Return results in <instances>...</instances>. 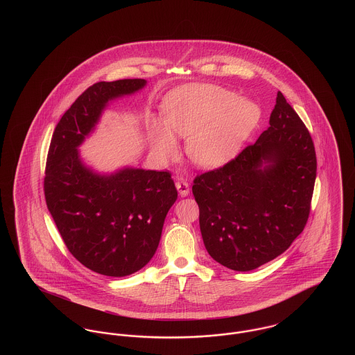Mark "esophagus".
Segmentation results:
<instances>
[{
    "instance_id": "34e87169",
    "label": "esophagus",
    "mask_w": 355,
    "mask_h": 355,
    "mask_svg": "<svg viewBox=\"0 0 355 355\" xmlns=\"http://www.w3.org/2000/svg\"><path fill=\"white\" fill-rule=\"evenodd\" d=\"M175 187H177V190H178V193H180L181 197L189 196L190 189H189V184L186 182L185 180H178V181L175 182Z\"/></svg>"
}]
</instances>
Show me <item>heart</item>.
<instances>
[{
	"instance_id": "1",
	"label": "heart",
	"mask_w": 355,
	"mask_h": 355,
	"mask_svg": "<svg viewBox=\"0 0 355 355\" xmlns=\"http://www.w3.org/2000/svg\"><path fill=\"white\" fill-rule=\"evenodd\" d=\"M164 121L152 119L148 135L152 153L166 161L177 153L174 138H186L189 158L205 169L229 161L259 119L253 102L213 85H190L173 90L162 103Z\"/></svg>"
}]
</instances>
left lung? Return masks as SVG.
Listing matches in <instances>:
<instances>
[{"label":"left lung","mask_w":355,"mask_h":355,"mask_svg":"<svg viewBox=\"0 0 355 355\" xmlns=\"http://www.w3.org/2000/svg\"><path fill=\"white\" fill-rule=\"evenodd\" d=\"M269 123L234 159L193 181L205 248L232 270H253L281 255L310 214L315 149L281 92Z\"/></svg>","instance_id":"8db88e82"}]
</instances>
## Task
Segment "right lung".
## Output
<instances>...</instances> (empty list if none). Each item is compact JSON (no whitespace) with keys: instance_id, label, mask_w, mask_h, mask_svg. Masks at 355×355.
Instances as JSON below:
<instances>
[{"instance_id":"add662e5","label":"right lung","mask_w":355,"mask_h":355,"mask_svg":"<svg viewBox=\"0 0 355 355\" xmlns=\"http://www.w3.org/2000/svg\"><path fill=\"white\" fill-rule=\"evenodd\" d=\"M146 85L142 78L97 83L57 123L46 159L48 209L69 252L90 270L125 277L155 253L164 222L177 200L169 171L125 168L110 175L86 168L78 154L107 102Z\"/></svg>"}]
</instances>
